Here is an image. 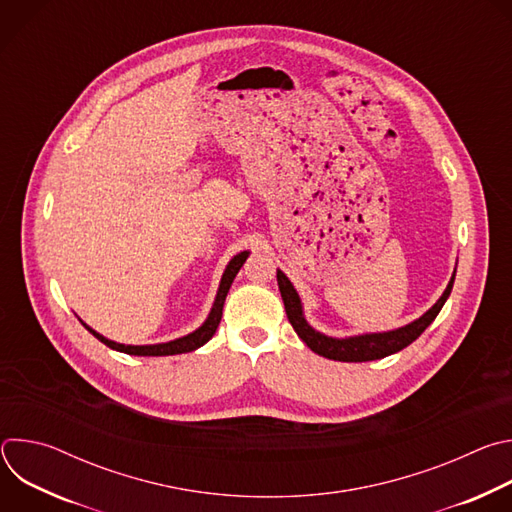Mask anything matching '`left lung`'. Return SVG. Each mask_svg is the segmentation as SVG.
<instances>
[{"label":"left lung","instance_id":"obj_1","mask_svg":"<svg viewBox=\"0 0 512 512\" xmlns=\"http://www.w3.org/2000/svg\"><path fill=\"white\" fill-rule=\"evenodd\" d=\"M277 285L281 291L283 298V306H285V314L289 324L294 326V330L298 332V336L308 344V348H312L316 354L326 356L330 360H340V362H367V360H379L385 358L389 354H395L399 350H403L405 346H409L413 340H417L423 330L435 320V316L440 314V310L444 308L452 285H454V275L444 291V296L435 302V306L431 310H427L419 320L399 328V330H391V332H381V334H364V336H352V338H328L320 332H316L314 328L308 326L304 314H302V302L298 291L291 285V281L277 271Z\"/></svg>","mask_w":512,"mask_h":512}]
</instances>
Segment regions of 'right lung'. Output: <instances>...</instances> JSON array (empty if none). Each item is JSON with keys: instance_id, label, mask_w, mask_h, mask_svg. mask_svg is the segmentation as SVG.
Here are the masks:
<instances>
[{"instance_id": "1", "label": "right lung", "mask_w": 512, "mask_h": 512, "mask_svg": "<svg viewBox=\"0 0 512 512\" xmlns=\"http://www.w3.org/2000/svg\"><path fill=\"white\" fill-rule=\"evenodd\" d=\"M249 257V251H243L239 253L225 269L223 273V279H221V287H218V294H216V300H214V306L206 318V322L192 334L184 336V338H178V340H172V342H166V344H150V346H125V344H117L113 340H107L105 336L97 334L93 328H89L87 324H83L95 338H99L103 344H107L109 348L113 350H119V352H125V354H135V356H168V354H182V352H192L196 348H200L202 344H206L218 324H221V318H223V306H225V300H227V294L231 289V283L235 279V275L239 273V269L243 267V263L247 261Z\"/></svg>"}]
</instances>
